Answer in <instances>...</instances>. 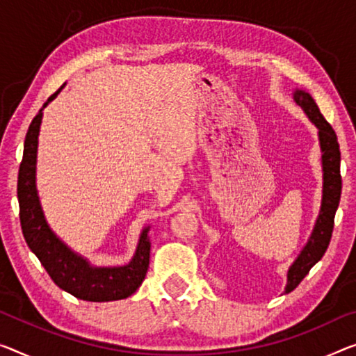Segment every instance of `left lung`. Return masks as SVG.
Here are the masks:
<instances>
[{"label": "left lung", "mask_w": 356, "mask_h": 356, "mask_svg": "<svg viewBox=\"0 0 356 356\" xmlns=\"http://www.w3.org/2000/svg\"><path fill=\"white\" fill-rule=\"evenodd\" d=\"M294 100L299 107L305 111L309 120L318 127V137H320L321 148V164H323V198L321 209L318 214L314 232L302 249L299 257L288 270V284H286L284 293L294 291L310 268L325 256L327 246H330L332 229H334V216H336L339 201H341L342 192V177H341V150H339L337 136L332 126L325 120L320 108L315 104L314 97L309 92L296 89Z\"/></svg>", "instance_id": "8db88e82"}]
</instances>
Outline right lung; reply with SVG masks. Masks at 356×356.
I'll return each mask as SVG.
<instances>
[{
    "instance_id": "obj_1",
    "label": "right lung",
    "mask_w": 356,
    "mask_h": 356,
    "mask_svg": "<svg viewBox=\"0 0 356 356\" xmlns=\"http://www.w3.org/2000/svg\"><path fill=\"white\" fill-rule=\"evenodd\" d=\"M63 86H60L62 89ZM47 99L44 107L60 92ZM42 107V108H44ZM42 108L29 127L24 144V158L19 168L17 198L20 225L26 245L40 259L42 267L60 289L88 302H110L134 294L144 281L150 264V238L145 227L140 233L134 257L121 267H94L88 259L72 251L47 225L36 190V152L42 120Z\"/></svg>"
}]
</instances>
